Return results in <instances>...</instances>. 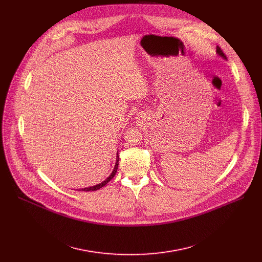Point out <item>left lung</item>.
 Instances as JSON below:
<instances>
[{
    "label": "left lung",
    "mask_w": 262,
    "mask_h": 262,
    "mask_svg": "<svg viewBox=\"0 0 262 262\" xmlns=\"http://www.w3.org/2000/svg\"><path fill=\"white\" fill-rule=\"evenodd\" d=\"M215 52H216V55L219 56V57H221V58H223L224 60H227V58H226V56H225V54L223 53V51L219 48V47H216V50H215Z\"/></svg>",
    "instance_id": "left-lung-1"
}]
</instances>
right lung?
I'll return each mask as SVG.
<instances>
[{"instance_id": "obj_1", "label": "right lung", "mask_w": 262, "mask_h": 262, "mask_svg": "<svg viewBox=\"0 0 262 262\" xmlns=\"http://www.w3.org/2000/svg\"><path fill=\"white\" fill-rule=\"evenodd\" d=\"M118 164H119V156H118V152H117V158H116V164H115V167L113 169V171H112V173L110 174V176L107 178H105L102 182L98 183V184H95V185H92V186H89V188H84V189H80L78 191H81V192H92V191H96V190H99L101 189L102 186H104L112 178H113L117 172V169H118Z\"/></svg>"}]
</instances>
